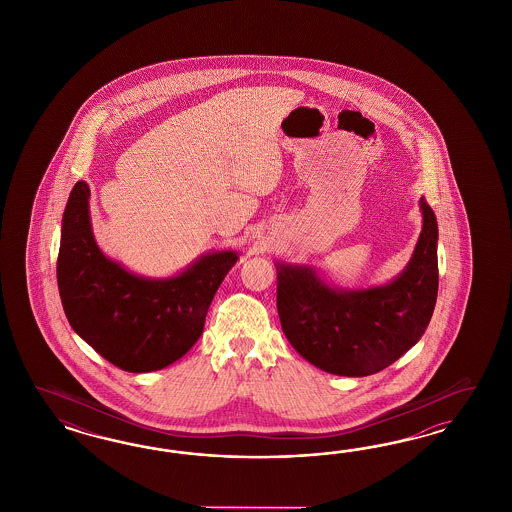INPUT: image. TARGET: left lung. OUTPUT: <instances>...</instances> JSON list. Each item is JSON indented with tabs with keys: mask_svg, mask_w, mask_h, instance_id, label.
Here are the masks:
<instances>
[{
	"mask_svg": "<svg viewBox=\"0 0 512 512\" xmlns=\"http://www.w3.org/2000/svg\"><path fill=\"white\" fill-rule=\"evenodd\" d=\"M422 231L402 272L379 287L340 289L308 264H276L283 334L323 372L364 377L381 372L422 338L432 319L437 270V219L420 197Z\"/></svg>",
	"mask_w": 512,
	"mask_h": 512,
	"instance_id": "8db88e82",
	"label": "left lung"
}]
</instances>
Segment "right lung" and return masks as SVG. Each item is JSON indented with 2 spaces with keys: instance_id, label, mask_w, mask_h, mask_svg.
<instances>
[{
  "instance_id": "obj_1",
  "label": "right lung",
  "mask_w": 512,
  "mask_h": 512,
  "mask_svg": "<svg viewBox=\"0 0 512 512\" xmlns=\"http://www.w3.org/2000/svg\"><path fill=\"white\" fill-rule=\"evenodd\" d=\"M88 199L90 186L77 182L63 212L56 272L67 321L125 372L167 368L201 338L212 298L238 253H204L172 278L137 276L97 246Z\"/></svg>"
}]
</instances>
